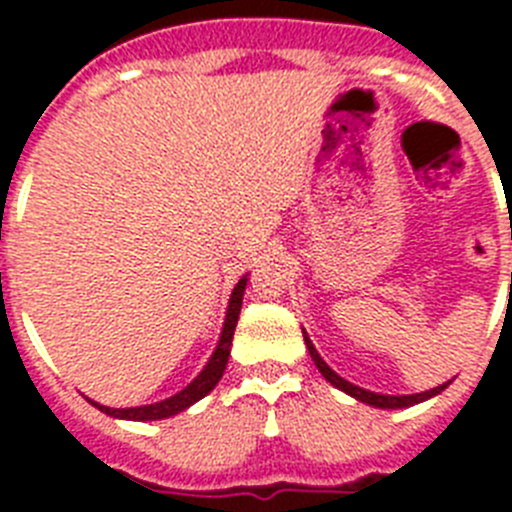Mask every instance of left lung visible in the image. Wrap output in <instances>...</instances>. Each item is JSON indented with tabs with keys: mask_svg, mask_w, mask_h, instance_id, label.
Listing matches in <instances>:
<instances>
[{
	"mask_svg": "<svg viewBox=\"0 0 512 512\" xmlns=\"http://www.w3.org/2000/svg\"><path fill=\"white\" fill-rule=\"evenodd\" d=\"M302 333H305V330H302ZM305 346H307V351H310V356H312V361H315V366H318V369H320V374H323V377L328 379V382L333 384V387H338V390L346 392V395L356 397V400H359V402H366V405H374V408H382V410L410 408V405H418V402L428 400V397L441 395V392L446 390V387H449V382H446V384H438V387H433V390H428V392H418V395H377V392L361 390V387H356V384H351V382H346V379H343V377H338V374L333 372V369H330V366L325 364L323 359H320V354H318V351H315V346H312V341H310V338H307V333H305Z\"/></svg>",
	"mask_w": 512,
	"mask_h": 512,
	"instance_id": "8db88e82",
	"label": "left lung"
}]
</instances>
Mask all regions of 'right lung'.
Segmentation results:
<instances>
[{
	"label": "right lung",
	"instance_id": "1",
	"mask_svg": "<svg viewBox=\"0 0 512 512\" xmlns=\"http://www.w3.org/2000/svg\"><path fill=\"white\" fill-rule=\"evenodd\" d=\"M246 282L248 279L243 277L241 282L235 284L233 295H230L228 302V315H225V325L223 333H220V341H217L215 354L210 356L207 366L197 374L192 384H187L182 392H176L174 397L161 402H153V405H140V408H107V405H99V402H92L94 408H99L102 413H107L110 418H122V420H161V418H171V415H179L182 410H187L189 405H194L197 400H202L205 395H210L215 390V384L220 382L223 377L225 366H228V356H230V346H233V333H235V323H238V315H241V305H243V292H246Z\"/></svg>",
	"mask_w": 512,
	"mask_h": 512
}]
</instances>
